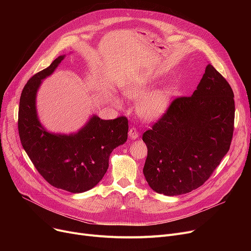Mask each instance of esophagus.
Listing matches in <instances>:
<instances>
[{
    "instance_id": "esophagus-1",
    "label": "esophagus",
    "mask_w": 251,
    "mask_h": 251,
    "mask_svg": "<svg viewBox=\"0 0 251 251\" xmlns=\"http://www.w3.org/2000/svg\"><path fill=\"white\" fill-rule=\"evenodd\" d=\"M138 131H137V129L135 128V127H131L130 128V130H129V136H130V138L131 139H136L137 137H138Z\"/></svg>"
}]
</instances>
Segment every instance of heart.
I'll list each match as a JSON object with an SVG mask.
<instances>
[{
  "label": "heart",
  "mask_w": 251,
  "mask_h": 251,
  "mask_svg": "<svg viewBox=\"0 0 251 251\" xmlns=\"http://www.w3.org/2000/svg\"><path fill=\"white\" fill-rule=\"evenodd\" d=\"M149 86L142 82H134L125 87V96L136 101H140L138 110L141 116L152 119L162 115L168 108L170 94L167 90H160L148 95Z\"/></svg>",
  "instance_id": "1"
}]
</instances>
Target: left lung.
<instances>
[{"label": "left lung", "mask_w": 251, "mask_h": 251, "mask_svg": "<svg viewBox=\"0 0 251 251\" xmlns=\"http://www.w3.org/2000/svg\"><path fill=\"white\" fill-rule=\"evenodd\" d=\"M233 90L208 64L190 97H178L142 135L143 174L157 193L173 196L201 186L229 151L234 132Z\"/></svg>", "instance_id": "obj_1"}]
</instances>
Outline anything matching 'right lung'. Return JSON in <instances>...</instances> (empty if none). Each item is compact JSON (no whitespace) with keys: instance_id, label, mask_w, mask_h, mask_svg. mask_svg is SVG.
I'll return each mask as SVG.
<instances>
[{"instance_id":"1","label":"right lung","mask_w":251,"mask_h":251,"mask_svg":"<svg viewBox=\"0 0 251 251\" xmlns=\"http://www.w3.org/2000/svg\"><path fill=\"white\" fill-rule=\"evenodd\" d=\"M64 56L34 74L23 87L18 112L22 147L43 178L59 189L80 193L95 187L109 168L114 149L127 140L128 119L101 120L94 116L76 134L47 132L37 120L35 95L44 78L54 72Z\"/></svg>"}]
</instances>
